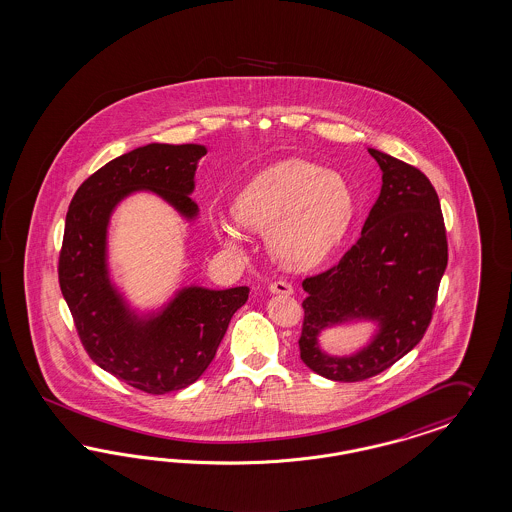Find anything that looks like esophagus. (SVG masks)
Here are the masks:
<instances>
[{
	"label": "esophagus",
	"instance_id": "esophagus-1",
	"mask_svg": "<svg viewBox=\"0 0 512 512\" xmlns=\"http://www.w3.org/2000/svg\"><path fill=\"white\" fill-rule=\"evenodd\" d=\"M270 293H276V295H291L293 293V285L285 280H274L268 285Z\"/></svg>",
	"mask_w": 512,
	"mask_h": 512
}]
</instances>
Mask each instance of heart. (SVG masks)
Returning <instances> with one entry per match:
<instances>
[{
  "label": "heart",
  "mask_w": 512,
  "mask_h": 512,
  "mask_svg": "<svg viewBox=\"0 0 512 512\" xmlns=\"http://www.w3.org/2000/svg\"><path fill=\"white\" fill-rule=\"evenodd\" d=\"M352 189L340 174L308 160L285 159L253 177L234 200L236 221L266 232L283 265L308 268L321 263L344 238L353 217ZM217 240L240 244V232L225 217L213 219Z\"/></svg>",
  "instance_id": "1"
}]
</instances>
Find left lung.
<instances>
[{"instance_id":"obj_1","label":"left lung","mask_w":512,"mask_h":512,"mask_svg":"<svg viewBox=\"0 0 512 512\" xmlns=\"http://www.w3.org/2000/svg\"><path fill=\"white\" fill-rule=\"evenodd\" d=\"M382 168V191L359 240L335 266L302 282L299 338L306 367L335 382H361L389 369L422 340L448 265V242L435 187L418 168L369 149ZM350 317L376 318L381 333L352 358L317 348L321 328Z\"/></svg>"}]
</instances>
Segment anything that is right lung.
<instances>
[{
  "instance_id": "1",
  "label": "right lung",
  "mask_w": 512,
  "mask_h": 512,
  "mask_svg": "<svg viewBox=\"0 0 512 512\" xmlns=\"http://www.w3.org/2000/svg\"><path fill=\"white\" fill-rule=\"evenodd\" d=\"M206 147L149 143L107 162L71 198L58 257V282L90 359L151 395L187 388L212 363L249 287L183 289L159 318L138 321L107 280L109 215L126 194L149 189L185 217L196 215V162Z\"/></svg>"
}]
</instances>
